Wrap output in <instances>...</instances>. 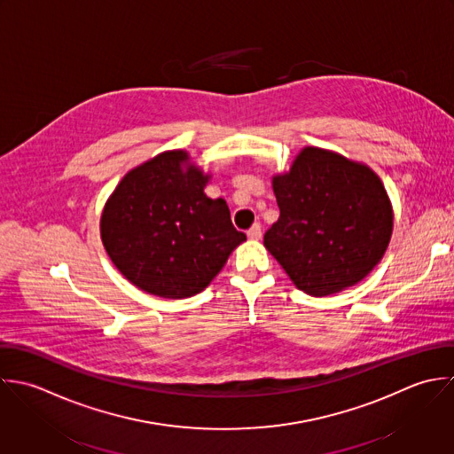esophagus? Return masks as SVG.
I'll use <instances>...</instances> for the list:
<instances>
[{"label":"esophagus","mask_w":454,"mask_h":454,"mask_svg":"<svg viewBox=\"0 0 454 454\" xmlns=\"http://www.w3.org/2000/svg\"><path fill=\"white\" fill-rule=\"evenodd\" d=\"M247 236H248L250 239H261V236H262V227H261V223H254V225L248 229Z\"/></svg>","instance_id":"obj_1"}]
</instances>
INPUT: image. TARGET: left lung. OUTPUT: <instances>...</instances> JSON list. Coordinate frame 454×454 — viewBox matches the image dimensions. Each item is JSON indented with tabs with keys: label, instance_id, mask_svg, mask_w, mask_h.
<instances>
[{
	"label": "left lung",
	"instance_id": "left-lung-1",
	"mask_svg": "<svg viewBox=\"0 0 454 454\" xmlns=\"http://www.w3.org/2000/svg\"><path fill=\"white\" fill-rule=\"evenodd\" d=\"M278 220L264 247L294 286L315 298L361 282L384 257L393 207L380 177L364 163L308 146L273 176Z\"/></svg>",
	"mask_w": 454,
	"mask_h": 454
}]
</instances>
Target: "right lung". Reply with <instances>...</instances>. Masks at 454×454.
I'll use <instances>...</instances> for the list:
<instances>
[{"mask_svg":"<svg viewBox=\"0 0 454 454\" xmlns=\"http://www.w3.org/2000/svg\"><path fill=\"white\" fill-rule=\"evenodd\" d=\"M204 174L183 150L132 168L106 202L102 243L118 271L141 291L183 300L204 291L247 236L223 199H209Z\"/></svg>","mask_w":454,"mask_h":454,"instance_id":"1","label":"right lung"}]
</instances>
